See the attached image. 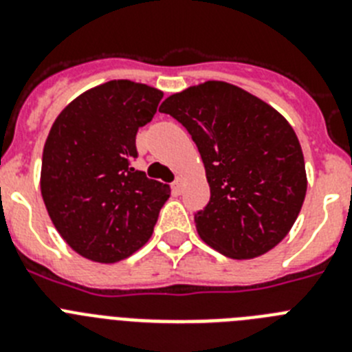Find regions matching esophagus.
Returning <instances> with one entry per match:
<instances>
[{"label":"esophagus","mask_w":352,"mask_h":352,"mask_svg":"<svg viewBox=\"0 0 352 352\" xmlns=\"http://www.w3.org/2000/svg\"><path fill=\"white\" fill-rule=\"evenodd\" d=\"M183 185H185V179H183V178H176V179H174V183H173V192H174V194H182Z\"/></svg>","instance_id":"34e87169"}]
</instances>
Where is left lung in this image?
Listing matches in <instances>:
<instances>
[{
	"mask_svg": "<svg viewBox=\"0 0 352 352\" xmlns=\"http://www.w3.org/2000/svg\"><path fill=\"white\" fill-rule=\"evenodd\" d=\"M160 111L188 130L203 158L211 197L194 220L204 243L231 259L275 248L307 194L303 151L289 121L223 80L174 93Z\"/></svg>",
	"mask_w": 352,
	"mask_h": 352,
	"instance_id": "obj_1",
	"label": "left lung"
}]
</instances>
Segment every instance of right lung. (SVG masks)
I'll list each match as a JSON object with an SVG mask.
<instances>
[{
    "label": "right lung",
    "mask_w": 352,
    "mask_h": 352,
    "mask_svg": "<svg viewBox=\"0 0 352 352\" xmlns=\"http://www.w3.org/2000/svg\"><path fill=\"white\" fill-rule=\"evenodd\" d=\"M162 96L148 84L109 80L74 98L52 123L42 199L68 247L93 263H118L144 247L169 199V185L132 167L135 133Z\"/></svg>",
    "instance_id": "obj_1"
}]
</instances>
